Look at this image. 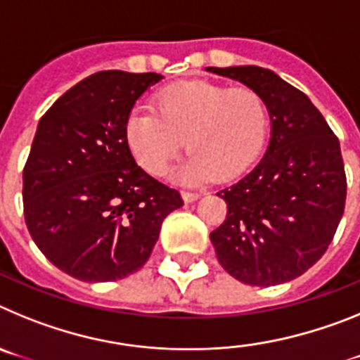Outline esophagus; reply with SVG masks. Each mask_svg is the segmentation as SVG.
<instances>
[{
	"label": "esophagus",
	"instance_id": "34e87169",
	"mask_svg": "<svg viewBox=\"0 0 360 360\" xmlns=\"http://www.w3.org/2000/svg\"><path fill=\"white\" fill-rule=\"evenodd\" d=\"M182 198L186 203H193L200 198V193H189V191H184Z\"/></svg>",
	"mask_w": 360,
	"mask_h": 360
}]
</instances>
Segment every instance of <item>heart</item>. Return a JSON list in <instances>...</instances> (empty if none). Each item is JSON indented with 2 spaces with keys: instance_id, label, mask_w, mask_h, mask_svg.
<instances>
[{
  "instance_id": "b5f03b06",
  "label": "heart",
  "mask_w": 360,
  "mask_h": 360,
  "mask_svg": "<svg viewBox=\"0 0 360 360\" xmlns=\"http://www.w3.org/2000/svg\"><path fill=\"white\" fill-rule=\"evenodd\" d=\"M266 135L269 110L262 95L207 81L165 88L155 97V113L135 108L124 126L133 158L153 176L169 169L186 139L191 153L176 171L184 184L238 176L259 157Z\"/></svg>"
}]
</instances>
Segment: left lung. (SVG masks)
I'll list each match as a JSON object with an SVG mask.
<instances>
[{"label": "left lung", "instance_id": "obj_1", "mask_svg": "<svg viewBox=\"0 0 360 360\" xmlns=\"http://www.w3.org/2000/svg\"><path fill=\"white\" fill-rule=\"evenodd\" d=\"M262 95L270 141L259 164L216 195L227 219L211 232L219 265L238 281L272 287L304 274L326 252L345 212L341 146L310 98L262 66H207Z\"/></svg>", "mask_w": 360, "mask_h": 360}]
</instances>
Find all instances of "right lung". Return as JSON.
Listing matches in <instances>:
<instances>
[{
    "mask_svg": "<svg viewBox=\"0 0 360 360\" xmlns=\"http://www.w3.org/2000/svg\"><path fill=\"white\" fill-rule=\"evenodd\" d=\"M160 73L97 72L57 98L37 124L23 169L32 240L59 270L86 283L144 266L182 196L139 167L124 126Z\"/></svg>",
    "mask_w": 360,
    "mask_h": 360,
    "instance_id": "1",
    "label": "right lung"
}]
</instances>
